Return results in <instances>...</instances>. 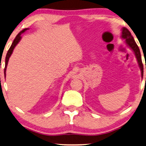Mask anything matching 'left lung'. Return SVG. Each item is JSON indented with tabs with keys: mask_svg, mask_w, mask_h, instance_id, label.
I'll list each match as a JSON object with an SVG mask.
<instances>
[{
	"mask_svg": "<svg viewBox=\"0 0 146 146\" xmlns=\"http://www.w3.org/2000/svg\"><path fill=\"white\" fill-rule=\"evenodd\" d=\"M121 37L123 39L125 40V43L127 44V45L133 51V52L135 54V58H137V62H138L139 66L140 68L141 72V77L143 78V66L142 61H141V53L140 50H139L138 46L137 45V44L135 43V42L133 39L132 36H131L130 32L128 31V29H127L126 28L123 27L121 29Z\"/></svg>",
	"mask_w": 146,
	"mask_h": 146,
	"instance_id": "8db88e82",
	"label": "left lung"
}]
</instances>
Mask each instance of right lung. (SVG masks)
<instances>
[{
	"instance_id": "add662e5",
	"label": "right lung",
	"mask_w": 146,
	"mask_h": 146,
	"mask_svg": "<svg viewBox=\"0 0 146 146\" xmlns=\"http://www.w3.org/2000/svg\"><path fill=\"white\" fill-rule=\"evenodd\" d=\"M27 30H29V29H25L23 30V31L20 32V33L18 34L17 36H16V38H15V40H14L13 42V44H12L11 46L10 47V48L9 50H8V52L7 54V56H6V58H5V70H4V73H5V78L6 77V70H7V64H8V62H9V58L11 57V56L12 54V53H13V50L14 48H15L16 46L17 45V44L19 42L20 40H21V35L23 33H25V32L26 31H27Z\"/></svg>"
}]
</instances>
